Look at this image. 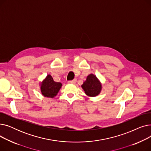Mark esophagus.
<instances>
[{"label":"esophagus","mask_w":151,"mask_h":151,"mask_svg":"<svg viewBox=\"0 0 151 151\" xmlns=\"http://www.w3.org/2000/svg\"><path fill=\"white\" fill-rule=\"evenodd\" d=\"M76 79H74L73 80H71V81H68V83H69V84H75L76 83Z\"/></svg>","instance_id":"34e87169"}]
</instances>
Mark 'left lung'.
<instances>
[{
	"label": "left lung",
	"instance_id": "obj_1",
	"mask_svg": "<svg viewBox=\"0 0 151 151\" xmlns=\"http://www.w3.org/2000/svg\"><path fill=\"white\" fill-rule=\"evenodd\" d=\"M86 94L90 97H96L100 93L101 84L96 76L91 74L88 76L86 80L81 86Z\"/></svg>",
	"mask_w": 151,
	"mask_h": 151
}]
</instances>
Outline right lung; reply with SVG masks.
I'll return each instance as SVG.
<instances>
[{"instance_id":"1","label":"right lung","mask_w":151,"mask_h":151,"mask_svg":"<svg viewBox=\"0 0 151 151\" xmlns=\"http://www.w3.org/2000/svg\"><path fill=\"white\" fill-rule=\"evenodd\" d=\"M61 86L60 83L55 82L52 76L48 75L41 84V92L43 96L53 98L58 94Z\"/></svg>"}]
</instances>
